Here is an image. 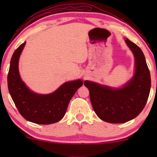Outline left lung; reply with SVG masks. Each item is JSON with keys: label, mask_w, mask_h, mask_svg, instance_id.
I'll return each mask as SVG.
<instances>
[{"label": "left lung", "mask_w": 157, "mask_h": 157, "mask_svg": "<svg viewBox=\"0 0 157 157\" xmlns=\"http://www.w3.org/2000/svg\"><path fill=\"white\" fill-rule=\"evenodd\" d=\"M135 58L134 75L122 88L112 89L86 80L96 114L110 123H123L137 117L146 104L151 90V75L145 56L137 45L126 38Z\"/></svg>", "instance_id": "left-lung-1"}]
</instances>
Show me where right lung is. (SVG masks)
Masks as SVG:
<instances>
[{"instance_id": "right-lung-1", "label": "right lung", "mask_w": 157, "mask_h": 157, "mask_svg": "<svg viewBox=\"0 0 157 157\" xmlns=\"http://www.w3.org/2000/svg\"><path fill=\"white\" fill-rule=\"evenodd\" d=\"M24 42L15 50L10 61L7 82L12 100L24 119L34 123L48 125L64 117L68 105L77 90L82 86L81 80L66 82L49 94H38L25 85L20 77L19 57L24 48Z\"/></svg>"}]
</instances>
